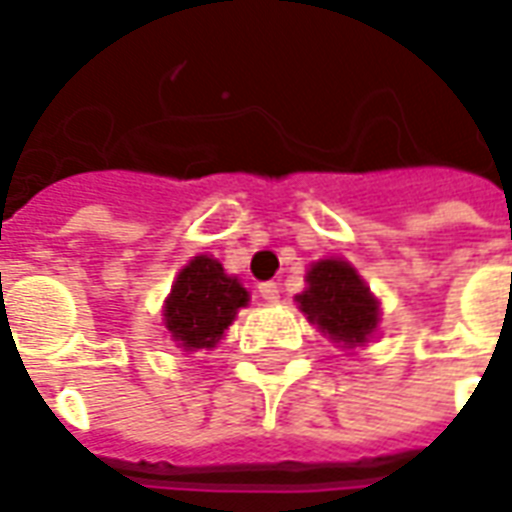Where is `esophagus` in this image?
<instances>
[{
    "label": "esophagus",
    "mask_w": 512,
    "mask_h": 512,
    "mask_svg": "<svg viewBox=\"0 0 512 512\" xmlns=\"http://www.w3.org/2000/svg\"><path fill=\"white\" fill-rule=\"evenodd\" d=\"M260 296L266 299L268 305L280 302V285L277 282H260Z\"/></svg>",
    "instance_id": "1"
}]
</instances>
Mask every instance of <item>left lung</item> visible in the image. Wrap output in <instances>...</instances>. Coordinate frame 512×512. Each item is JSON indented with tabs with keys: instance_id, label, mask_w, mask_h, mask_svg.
<instances>
[{
	"instance_id": "obj_1",
	"label": "left lung",
	"mask_w": 512,
	"mask_h": 512,
	"mask_svg": "<svg viewBox=\"0 0 512 512\" xmlns=\"http://www.w3.org/2000/svg\"><path fill=\"white\" fill-rule=\"evenodd\" d=\"M305 282V291L296 293V305L332 343L352 352L377 335L380 299L349 260L324 257L307 268Z\"/></svg>"
}]
</instances>
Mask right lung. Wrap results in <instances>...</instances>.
Returning <instances> with one entry per match:
<instances>
[{"label":"right lung","instance_id":"1","mask_svg":"<svg viewBox=\"0 0 512 512\" xmlns=\"http://www.w3.org/2000/svg\"><path fill=\"white\" fill-rule=\"evenodd\" d=\"M249 291L213 255H196L180 268L163 305V324L182 352H207L230 330Z\"/></svg>","mask_w":512,"mask_h":512}]
</instances>
